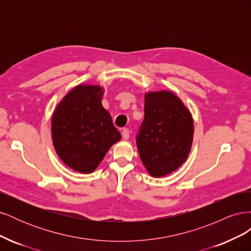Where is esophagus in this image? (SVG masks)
Here are the masks:
<instances>
[{
    "label": "esophagus",
    "instance_id": "1",
    "mask_svg": "<svg viewBox=\"0 0 251 251\" xmlns=\"http://www.w3.org/2000/svg\"><path fill=\"white\" fill-rule=\"evenodd\" d=\"M123 138L125 140H127L130 138V130H128V128H124L123 130Z\"/></svg>",
    "mask_w": 251,
    "mask_h": 251
}]
</instances>
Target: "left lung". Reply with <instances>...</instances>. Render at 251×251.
Segmentation results:
<instances>
[{
  "label": "left lung",
  "instance_id": "obj_1",
  "mask_svg": "<svg viewBox=\"0 0 251 251\" xmlns=\"http://www.w3.org/2000/svg\"><path fill=\"white\" fill-rule=\"evenodd\" d=\"M193 138V116L176 94L171 91L146 93L144 119L136 143L151 177H164L183 164Z\"/></svg>",
  "mask_w": 251,
  "mask_h": 251
}]
</instances>
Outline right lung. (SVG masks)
Returning <instances> with one entry per match:
<instances>
[{"label":"right lung","instance_id":"add662e5","mask_svg":"<svg viewBox=\"0 0 251 251\" xmlns=\"http://www.w3.org/2000/svg\"><path fill=\"white\" fill-rule=\"evenodd\" d=\"M103 88L78 85L52 114V142L62 161L75 172L90 174L121 138L101 100Z\"/></svg>","mask_w":251,"mask_h":251}]
</instances>
